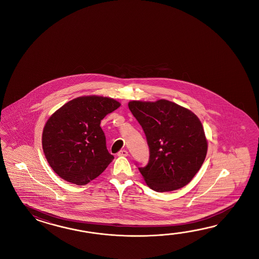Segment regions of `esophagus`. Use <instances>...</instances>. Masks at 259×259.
<instances>
[{"label": "esophagus", "mask_w": 259, "mask_h": 259, "mask_svg": "<svg viewBox=\"0 0 259 259\" xmlns=\"http://www.w3.org/2000/svg\"><path fill=\"white\" fill-rule=\"evenodd\" d=\"M117 155H118V156H127L128 153H127V151H126V150H120V151L117 153Z\"/></svg>", "instance_id": "obj_1"}]
</instances>
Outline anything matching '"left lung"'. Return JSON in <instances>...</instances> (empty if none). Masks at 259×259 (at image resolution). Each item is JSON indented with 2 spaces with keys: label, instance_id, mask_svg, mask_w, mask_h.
Returning a JSON list of instances; mask_svg holds the SVG:
<instances>
[{
  "label": "left lung",
  "instance_id": "obj_1",
  "mask_svg": "<svg viewBox=\"0 0 259 259\" xmlns=\"http://www.w3.org/2000/svg\"><path fill=\"white\" fill-rule=\"evenodd\" d=\"M128 108L147 139L150 158L139 170L148 187L163 193L187 185L207 153V140L198 116L165 99L131 101Z\"/></svg>",
  "mask_w": 259,
  "mask_h": 259
}]
</instances>
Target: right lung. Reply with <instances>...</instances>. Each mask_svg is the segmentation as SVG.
I'll list each match as a JSON object with an SVG mask.
<instances>
[{
    "label": "right lung",
    "mask_w": 259,
    "mask_h": 259,
    "mask_svg": "<svg viewBox=\"0 0 259 259\" xmlns=\"http://www.w3.org/2000/svg\"><path fill=\"white\" fill-rule=\"evenodd\" d=\"M120 106L109 97L81 96L50 116L42 132V149L50 166L66 182L85 185L114 159L106 148L101 120Z\"/></svg>",
    "instance_id": "obj_1"
}]
</instances>
